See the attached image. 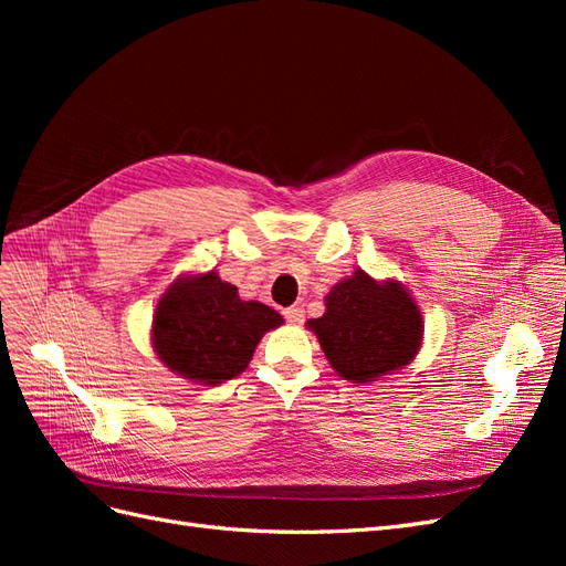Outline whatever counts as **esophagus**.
I'll list each match as a JSON object with an SVG mask.
<instances>
[{"label":"esophagus","mask_w":566,"mask_h":566,"mask_svg":"<svg viewBox=\"0 0 566 566\" xmlns=\"http://www.w3.org/2000/svg\"><path fill=\"white\" fill-rule=\"evenodd\" d=\"M283 314H285V318H287L290 323H302V318H304V310H302V306H290V310H285Z\"/></svg>","instance_id":"obj_1"}]
</instances>
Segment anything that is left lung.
<instances>
[{"mask_svg": "<svg viewBox=\"0 0 566 566\" xmlns=\"http://www.w3.org/2000/svg\"><path fill=\"white\" fill-rule=\"evenodd\" d=\"M323 302V316L306 321V328L318 337L339 378L368 385L406 368L418 356L424 321L401 281H378L356 269L335 283Z\"/></svg>", "mask_w": 566, "mask_h": 566, "instance_id": "8db88e82", "label": "left lung"}]
</instances>
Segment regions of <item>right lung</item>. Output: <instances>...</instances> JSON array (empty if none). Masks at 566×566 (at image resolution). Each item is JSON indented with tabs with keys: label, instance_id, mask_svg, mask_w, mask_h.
Masks as SVG:
<instances>
[{
	"label": "right lung",
	"instance_id": "right-lung-1",
	"mask_svg": "<svg viewBox=\"0 0 566 566\" xmlns=\"http://www.w3.org/2000/svg\"><path fill=\"white\" fill-rule=\"evenodd\" d=\"M283 316L256 300H241L219 271L181 273L160 295L150 347L179 378L217 387L241 375L264 333Z\"/></svg>",
	"mask_w": 566,
	"mask_h": 566
}]
</instances>
